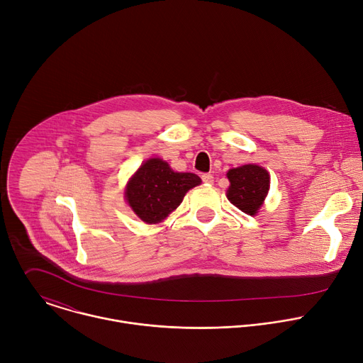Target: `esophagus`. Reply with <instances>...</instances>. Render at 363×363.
<instances>
[{"label": "esophagus", "instance_id": "esophagus-1", "mask_svg": "<svg viewBox=\"0 0 363 363\" xmlns=\"http://www.w3.org/2000/svg\"><path fill=\"white\" fill-rule=\"evenodd\" d=\"M201 179H202V182H205V184H213V182H214V175H213V174H202Z\"/></svg>", "mask_w": 363, "mask_h": 363}]
</instances>
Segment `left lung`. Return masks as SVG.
<instances>
[{
  "label": "left lung",
  "instance_id": "8db88e82",
  "mask_svg": "<svg viewBox=\"0 0 363 363\" xmlns=\"http://www.w3.org/2000/svg\"><path fill=\"white\" fill-rule=\"evenodd\" d=\"M227 177L231 184L227 191L228 201L242 213L254 216L269 192V172L258 165H242L230 169Z\"/></svg>",
  "mask_w": 363,
  "mask_h": 363
}]
</instances>
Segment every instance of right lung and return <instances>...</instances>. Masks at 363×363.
I'll return each instance as SVG.
<instances>
[{
  "label": "right lung",
  "instance_id": "right-lung-1",
  "mask_svg": "<svg viewBox=\"0 0 363 363\" xmlns=\"http://www.w3.org/2000/svg\"><path fill=\"white\" fill-rule=\"evenodd\" d=\"M199 184L198 175L174 172L165 161L153 158L129 181L125 196L142 221L157 224L177 210L185 194Z\"/></svg>",
  "mask_w": 363,
  "mask_h": 363
}]
</instances>
